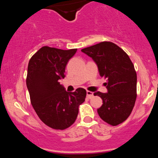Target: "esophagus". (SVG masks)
<instances>
[{
    "instance_id": "obj_1",
    "label": "esophagus",
    "mask_w": 158,
    "mask_h": 158,
    "mask_svg": "<svg viewBox=\"0 0 158 158\" xmlns=\"http://www.w3.org/2000/svg\"><path fill=\"white\" fill-rule=\"evenodd\" d=\"M94 97V93L91 91H89V90H87V97L88 99H91Z\"/></svg>"
}]
</instances>
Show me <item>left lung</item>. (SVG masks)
Returning <instances> with one entry per match:
<instances>
[{
  "label": "left lung",
  "mask_w": 158,
  "mask_h": 158,
  "mask_svg": "<svg viewBox=\"0 0 158 158\" xmlns=\"http://www.w3.org/2000/svg\"><path fill=\"white\" fill-rule=\"evenodd\" d=\"M81 52L93 59L100 77L107 79L108 93L94 94L102 99L98 114L113 126L123 123L131 114L137 98V73L129 56L110 41H102Z\"/></svg>",
  "instance_id": "obj_1"
}]
</instances>
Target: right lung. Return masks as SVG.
I'll return each mask as SVG.
<instances>
[{
	"label": "right lung",
	"instance_id": "add662e5",
	"mask_svg": "<svg viewBox=\"0 0 158 158\" xmlns=\"http://www.w3.org/2000/svg\"><path fill=\"white\" fill-rule=\"evenodd\" d=\"M77 50L44 46L29 61L26 82L30 102L39 119L53 129L64 130L72 126L79 114V106L86 97L84 88L68 92L59 82Z\"/></svg>",
	"mask_w": 158,
	"mask_h": 158
}]
</instances>
